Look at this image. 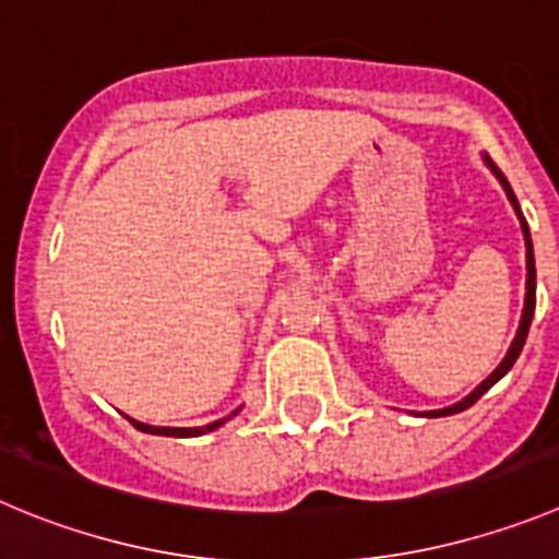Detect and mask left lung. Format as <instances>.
<instances>
[{"mask_svg":"<svg viewBox=\"0 0 559 559\" xmlns=\"http://www.w3.org/2000/svg\"><path fill=\"white\" fill-rule=\"evenodd\" d=\"M485 165H488V168H491V174L497 176V179H499V185H502V187H504V192H508V201L513 203L515 215H519V221H521V231H524V245H526V295H524V311H521V325H519V333H515L513 344H510V350H508V356L502 358V364H499V367L493 369V372L488 374V378H485L483 383H479L477 389H474L472 394H468V397H463L461 403L450 405V408H441V411H425V416H430V419H438V416H452V414H461V411L472 408V405L477 403L479 397H483L485 391L491 389V385L497 383V380H502L504 374L510 372V367H513V364H515V358L521 356V350H524L526 333H530V325H532V314H535V253H532L530 226H526L524 215H521V206H519V201H515V195H513V187L508 185V179H504V174H502V170H499L497 165H493V162L488 159V156H485Z\"/></svg>","mask_w":559,"mask_h":559,"instance_id":"8db88e82","label":"left lung"}]
</instances>
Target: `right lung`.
<instances>
[{
    "label": "right lung",
    "mask_w": 559,
    "mask_h": 559,
    "mask_svg": "<svg viewBox=\"0 0 559 559\" xmlns=\"http://www.w3.org/2000/svg\"><path fill=\"white\" fill-rule=\"evenodd\" d=\"M237 411H239V408H237ZM237 411H234L231 416H237ZM231 416H223V419L212 421V425H203V427H154V425H143V421H134V419H129V421H132V425L138 427V430L151 432V436H179V438H195V436H203V432H209V430H217V427L226 425V421L231 419Z\"/></svg>",
    "instance_id": "1"
}]
</instances>
